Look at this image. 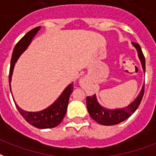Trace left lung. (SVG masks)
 Returning <instances> with one entry per match:
<instances>
[{
	"instance_id": "left-lung-1",
	"label": "left lung",
	"mask_w": 156,
	"mask_h": 156,
	"mask_svg": "<svg viewBox=\"0 0 156 156\" xmlns=\"http://www.w3.org/2000/svg\"><path fill=\"white\" fill-rule=\"evenodd\" d=\"M134 48L136 49L137 55L139 58L141 67H142L143 72H146V59L143 55L142 50L140 49V46L136 43H131ZM145 84V83H144ZM144 87L145 85H143L140 92L131 103L122 108H116V109H108L107 107H102L98 101L97 96L94 94L92 97H87V108L90 116L94 121L104 126H112L119 124L123 121H125L130 117L132 114L136 112L140 103L141 101V99L144 95Z\"/></svg>"
}]
</instances>
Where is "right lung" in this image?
I'll return each instance as SVG.
<instances>
[{
    "label": "right lung",
    "mask_w": 156,
    "mask_h": 156,
    "mask_svg": "<svg viewBox=\"0 0 156 156\" xmlns=\"http://www.w3.org/2000/svg\"><path fill=\"white\" fill-rule=\"evenodd\" d=\"M40 28H41L40 26H38L36 28L29 31L28 33L17 43L16 45L14 48L11 61H10V74H9L10 92H11L10 83H11V78L13 74L15 65L20 56L27 49L28 46L30 44L31 41L33 40ZM73 83L68 85V87L63 90V93H61L60 96L56 99V101L54 103H52L47 108L40 112H27V111L23 110L16 103V101L14 100V98L13 100L20 113L21 114V116L25 118V121L30 125L34 126V127L39 128V129L54 128L60 124V122L63 121V117L66 114L69 97H70V94L73 93Z\"/></svg>",
    "instance_id": "add662e5"
}]
</instances>
